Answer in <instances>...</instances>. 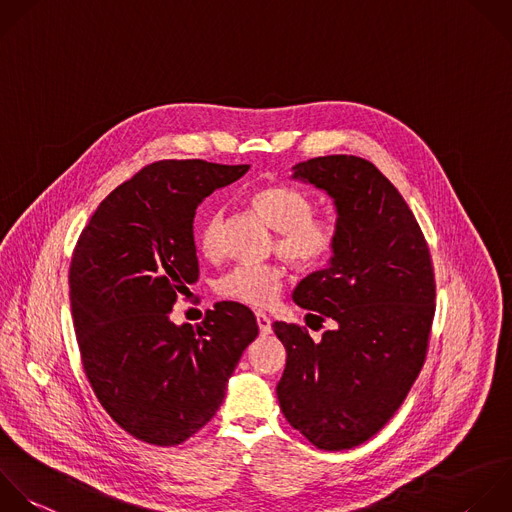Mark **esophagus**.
<instances>
[{"instance_id": "obj_1", "label": "esophagus", "mask_w": 512, "mask_h": 512, "mask_svg": "<svg viewBox=\"0 0 512 512\" xmlns=\"http://www.w3.org/2000/svg\"><path fill=\"white\" fill-rule=\"evenodd\" d=\"M256 322H258V328H260V334H270L272 332V320L264 314V312H256Z\"/></svg>"}]
</instances>
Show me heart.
Wrapping results in <instances>:
<instances>
[{
  "label": "heart",
  "instance_id": "heart-1",
  "mask_svg": "<svg viewBox=\"0 0 512 512\" xmlns=\"http://www.w3.org/2000/svg\"><path fill=\"white\" fill-rule=\"evenodd\" d=\"M250 204L264 222L278 232L276 252L300 270L324 266L336 252L340 234L330 216H312L314 200L292 186H264L250 196ZM224 216L220 210L206 214L198 226V246L208 258L222 250ZM284 272L276 264H242L218 280V292L226 298L268 306L282 290Z\"/></svg>",
  "mask_w": 512,
  "mask_h": 512
}]
</instances>
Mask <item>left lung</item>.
<instances>
[{
    "instance_id": "1",
    "label": "left lung",
    "mask_w": 512,
    "mask_h": 512,
    "mask_svg": "<svg viewBox=\"0 0 512 512\" xmlns=\"http://www.w3.org/2000/svg\"><path fill=\"white\" fill-rule=\"evenodd\" d=\"M292 178L336 206V252L292 294L319 312L308 316L336 326L314 342L304 326L272 324L288 354L276 394L290 426L314 446L344 450L374 436L416 380L434 318V270L414 214L368 160L312 158Z\"/></svg>"
}]
</instances>
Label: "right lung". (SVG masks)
Returning <instances> with one entry per match:
<instances>
[{"label": "right lung", "instance_id": "1", "mask_svg": "<svg viewBox=\"0 0 512 512\" xmlns=\"http://www.w3.org/2000/svg\"><path fill=\"white\" fill-rule=\"evenodd\" d=\"M248 170L154 162L98 206L76 244L70 300L84 372L112 420L142 442L176 446L196 434L258 336L238 302H218L196 326L170 320L200 274L196 208Z\"/></svg>", "mask_w": 512, "mask_h": 512}]
</instances>
